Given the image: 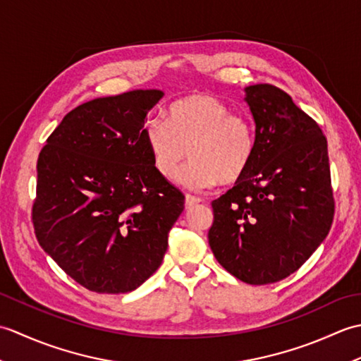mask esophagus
<instances>
[{
	"mask_svg": "<svg viewBox=\"0 0 361 361\" xmlns=\"http://www.w3.org/2000/svg\"><path fill=\"white\" fill-rule=\"evenodd\" d=\"M203 200L202 198H198V197H194V195H186V208L189 209V208H192L194 204H198V203H202Z\"/></svg>",
	"mask_w": 361,
	"mask_h": 361,
	"instance_id": "obj_1",
	"label": "esophagus"
}]
</instances>
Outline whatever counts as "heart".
I'll return each mask as SVG.
<instances>
[{
  "label": "heart",
  "instance_id": "heart-1",
  "mask_svg": "<svg viewBox=\"0 0 361 361\" xmlns=\"http://www.w3.org/2000/svg\"><path fill=\"white\" fill-rule=\"evenodd\" d=\"M144 140L153 166L164 178H173L189 150L192 159L180 172L178 183L192 190L239 181L256 150L250 119L202 93L175 101L169 106L167 119L147 121Z\"/></svg>",
  "mask_w": 361,
  "mask_h": 361
}]
</instances>
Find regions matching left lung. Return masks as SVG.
I'll use <instances>...</instances> for the list:
<instances>
[{
    "label": "left lung",
    "instance_id": "left-lung-1",
    "mask_svg": "<svg viewBox=\"0 0 361 361\" xmlns=\"http://www.w3.org/2000/svg\"><path fill=\"white\" fill-rule=\"evenodd\" d=\"M256 126L251 166L212 202L209 247L226 271L251 286L295 273L334 220L327 140L291 97L268 83L245 88Z\"/></svg>",
    "mask_w": 361,
    "mask_h": 361
}]
</instances>
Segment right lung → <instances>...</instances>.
Returning <instances> with one entry per match:
<instances>
[{"label":"right lung","instance_id":"right-lung-1","mask_svg":"<svg viewBox=\"0 0 361 361\" xmlns=\"http://www.w3.org/2000/svg\"><path fill=\"white\" fill-rule=\"evenodd\" d=\"M164 93L97 97L63 118L37 161L35 235L96 293H127L158 270L185 195L153 166L147 113Z\"/></svg>","mask_w":361,"mask_h":361}]
</instances>
